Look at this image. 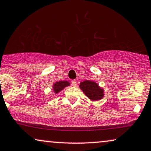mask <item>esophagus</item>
<instances>
[{
  "instance_id": "34e87169",
  "label": "esophagus",
  "mask_w": 151,
  "mask_h": 151,
  "mask_svg": "<svg viewBox=\"0 0 151 151\" xmlns=\"http://www.w3.org/2000/svg\"><path fill=\"white\" fill-rule=\"evenodd\" d=\"M72 86H76V85H77V81H76V80H72Z\"/></svg>"
}]
</instances>
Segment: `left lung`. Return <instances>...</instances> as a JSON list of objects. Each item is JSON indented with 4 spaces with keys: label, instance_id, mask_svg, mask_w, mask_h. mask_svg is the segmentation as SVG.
<instances>
[{
    "label": "left lung",
    "instance_id": "left-lung-1",
    "mask_svg": "<svg viewBox=\"0 0 151 151\" xmlns=\"http://www.w3.org/2000/svg\"><path fill=\"white\" fill-rule=\"evenodd\" d=\"M79 87L88 98L92 101L100 100L104 96L103 89L100 88L98 83L94 81L86 80L81 82Z\"/></svg>",
    "mask_w": 151,
    "mask_h": 151
}]
</instances>
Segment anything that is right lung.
Instances as JSON below:
<instances>
[{"label":"right lung","instance_id":"right-lung-1","mask_svg":"<svg viewBox=\"0 0 151 151\" xmlns=\"http://www.w3.org/2000/svg\"><path fill=\"white\" fill-rule=\"evenodd\" d=\"M68 86H70V83L67 81H60L56 82L53 86V91H54L55 93H58L60 91H62L64 88Z\"/></svg>","mask_w":151,"mask_h":151}]
</instances>
